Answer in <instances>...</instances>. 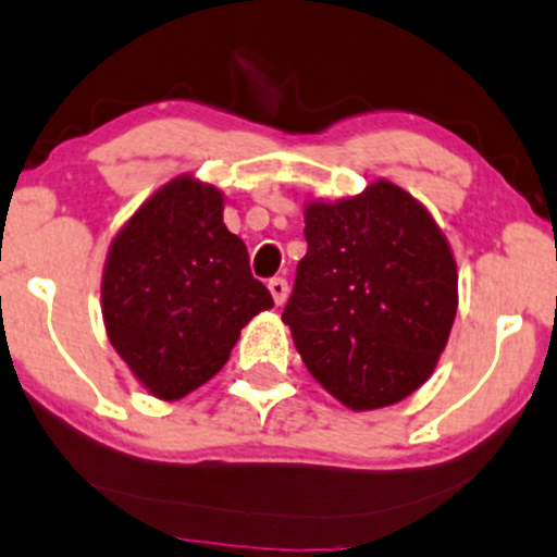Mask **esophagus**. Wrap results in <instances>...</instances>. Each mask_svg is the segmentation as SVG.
Returning a JSON list of instances; mask_svg holds the SVG:
<instances>
[{
  "mask_svg": "<svg viewBox=\"0 0 557 557\" xmlns=\"http://www.w3.org/2000/svg\"><path fill=\"white\" fill-rule=\"evenodd\" d=\"M268 289H271L273 302H276V305H284V302H286V297H289V281L281 278V276H276V278L268 281Z\"/></svg>",
  "mask_w": 557,
  "mask_h": 557,
  "instance_id": "esophagus-1",
  "label": "esophagus"
}]
</instances>
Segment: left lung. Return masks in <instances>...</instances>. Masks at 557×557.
<instances>
[{
	"instance_id": "left-lung-1",
	"label": "left lung",
	"mask_w": 557,
	"mask_h": 557,
	"mask_svg": "<svg viewBox=\"0 0 557 557\" xmlns=\"http://www.w3.org/2000/svg\"><path fill=\"white\" fill-rule=\"evenodd\" d=\"M308 252L284 308L308 372L352 411L382 409L428 382L457 315L444 231L391 181L305 205Z\"/></svg>"
}]
</instances>
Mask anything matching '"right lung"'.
Returning <instances> with one entry per match:
<instances>
[{"mask_svg":"<svg viewBox=\"0 0 557 557\" xmlns=\"http://www.w3.org/2000/svg\"><path fill=\"white\" fill-rule=\"evenodd\" d=\"M111 345L140 385L177 400L212 380L273 297L223 223V194L181 175L113 236L100 284Z\"/></svg>","mask_w":557,"mask_h":557,"instance_id":"right-lung-1","label":"right lung"}]
</instances>
